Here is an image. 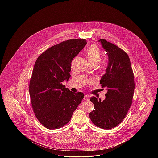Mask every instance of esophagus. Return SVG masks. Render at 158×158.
Instances as JSON below:
<instances>
[{
	"label": "esophagus",
	"mask_w": 158,
	"mask_h": 158,
	"mask_svg": "<svg viewBox=\"0 0 158 158\" xmlns=\"http://www.w3.org/2000/svg\"><path fill=\"white\" fill-rule=\"evenodd\" d=\"M89 99V97L88 96V95H86L85 97H84V100H86V101H87V100H88Z\"/></svg>",
	"instance_id": "34e87169"
}]
</instances>
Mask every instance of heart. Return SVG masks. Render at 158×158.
Segmentation results:
<instances>
[{
	"mask_svg": "<svg viewBox=\"0 0 158 158\" xmlns=\"http://www.w3.org/2000/svg\"><path fill=\"white\" fill-rule=\"evenodd\" d=\"M86 55L91 66H95L102 58V53L100 50L96 45H92L86 52ZM108 68V63L105 61H101L98 69L100 72H104Z\"/></svg>",
	"mask_w": 158,
	"mask_h": 158,
	"instance_id": "b5f03b06",
	"label": "heart"
}]
</instances>
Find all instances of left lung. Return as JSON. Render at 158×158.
<instances>
[{"label":"left lung","instance_id":"obj_1","mask_svg":"<svg viewBox=\"0 0 158 158\" xmlns=\"http://www.w3.org/2000/svg\"><path fill=\"white\" fill-rule=\"evenodd\" d=\"M99 41L109 58L106 73L100 81L102 88H106L107 92L103 101L90 97L94 110L89 113V117L97 127L110 130L122 122L132 104L135 78L128 54L105 39Z\"/></svg>","mask_w":158,"mask_h":158}]
</instances>
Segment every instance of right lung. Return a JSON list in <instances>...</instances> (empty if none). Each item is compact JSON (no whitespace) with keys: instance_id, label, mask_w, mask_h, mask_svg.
I'll return each mask as SVG.
<instances>
[{"instance_id":"right-lung-1","label":"right lung","mask_w":158,"mask_h":158,"mask_svg":"<svg viewBox=\"0 0 158 158\" xmlns=\"http://www.w3.org/2000/svg\"><path fill=\"white\" fill-rule=\"evenodd\" d=\"M86 43L80 38L63 41L46 50L35 63L29 84L31 103L37 119L48 130L66 125L84 98L62 82L70 78L72 60Z\"/></svg>"}]
</instances>
